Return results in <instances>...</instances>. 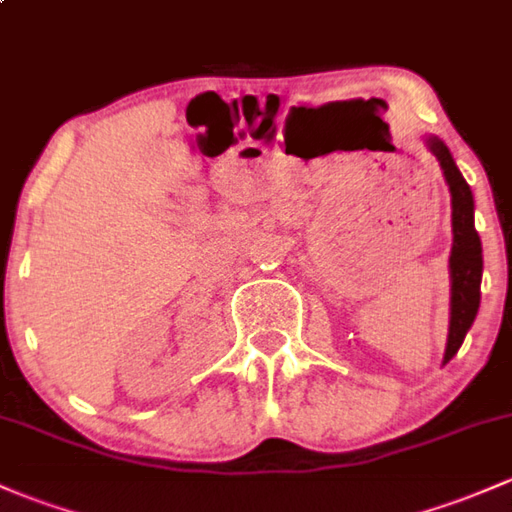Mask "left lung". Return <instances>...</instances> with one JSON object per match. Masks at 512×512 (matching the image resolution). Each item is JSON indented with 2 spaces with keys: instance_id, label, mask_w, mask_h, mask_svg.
I'll return each mask as SVG.
<instances>
[{
  "instance_id": "1",
  "label": "left lung",
  "mask_w": 512,
  "mask_h": 512,
  "mask_svg": "<svg viewBox=\"0 0 512 512\" xmlns=\"http://www.w3.org/2000/svg\"><path fill=\"white\" fill-rule=\"evenodd\" d=\"M427 146L437 156L444 170L449 192H452V256H449V271H452V320H449V339L444 351V364L459 351L466 332L476 320L478 302H481V239L474 227V195L469 183L456 168L452 153L439 139H427Z\"/></svg>"
}]
</instances>
